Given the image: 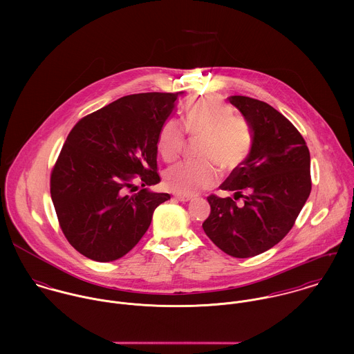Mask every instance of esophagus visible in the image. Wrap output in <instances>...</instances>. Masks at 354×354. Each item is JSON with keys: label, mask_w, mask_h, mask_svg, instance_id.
<instances>
[{"label": "esophagus", "mask_w": 354, "mask_h": 354, "mask_svg": "<svg viewBox=\"0 0 354 354\" xmlns=\"http://www.w3.org/2000/svg\"><path fill=\"white\" fill-rule=\"evenodd\" d=\"M174 199L176 201H178V202H189L192 198H189V196H183V195H174Z\"/></svg>", "instance_id": "esophagus-1"}]
</instances>
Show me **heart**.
<instances>
[{
	"mask_svg": "<svg viewBox=\"0 0 354 354\" xmlns=\"http://www.w3.org/2000/svg\"><path fill=\"white\" fill-rule=\"evenodd\" d=\"M183 122L192 138H203L199 153L203 160L177 163L165 171V187L177 195L194 196L212 188L218 181L216 164L225 173L233 171L252 150V127L248 120L233 114L232 107L214 95L189 102ZM184 146L185 132L181 122L176 118L166 120L156 140L160 156L171 162L181 155Z\"/></svg>",
	"mask_w": 354,
	"mask_h": 354,
	"instance_id": "obj_1",
	"label": "heart"
}]
</instances>
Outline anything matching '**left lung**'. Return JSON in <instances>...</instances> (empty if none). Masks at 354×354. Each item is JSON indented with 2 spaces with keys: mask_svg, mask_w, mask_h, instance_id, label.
Returning a JSON list of instances; mask_svg holds the SVG:
<instances>
[{
  "mask_svg": "<svg viewBox=\"0 0 354 354\" xmlns=\"http://www.w3.org/2000/svg\"><path fill=\"white\" fill-rule=\"evenodd\" d=\"M227 100L252 127V150L219 187L234 196L207 198L203 230L221 251L245 259L268 251L293 227L312 188L310 156L301 133L272 106L241 95Z\"/></svg>",
  "mask_w": 354,
  "mask_h": 354,
  "instance_id": "left-lung-1",
  "label": "left lung"
}]
</instances>
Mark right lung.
Wrapping results in <instances>:
<instances>
[{
	"instance_id": "1",
	"label": "right lung",
	"mask_w": 354,
	"mask_h": 354,
	"mask_svg": "<svg viewBox=\"0 0 354 354\" xmlns=\"http://www.w3.org/2000/svg\"><path fill=\"white\" fill-rule=\"evenodd\" d=\"M181 94V93H180ZM178 93L122 97L83 117L51 170L50 195L69 244L95 261H113L145 236L153 209L170 199L146 187L160 181L158 133ZM145 188L129 197L134 181Z\"/></svg>"
}]
</instances>
